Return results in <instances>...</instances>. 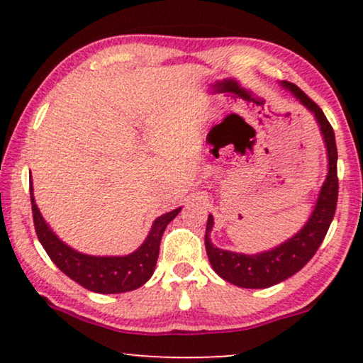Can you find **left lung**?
I'll return each mask as SVG.
<instances>
[{
  "label": "left lung",
  "mask_w": 363,
  "mask_h": 363,
  "mask_svg": "<svg viewBox=\"0 0 363 363\" xmlns=\"http://www.w3.org/2000/svg\"><path fill=\"white\" fill-rule=\"evenodd\" d=\"M279 84L314 116L327 152V175L319 190V195H317L314 210H312L306 225L289 240L267 251L245 255V252L228 251L215 246L210 238L215 218L213 215H208L205 245L213 271L231 284L246 287V289H264V287L279 284L287 277L296 274L297 271H301L311 261V257L319 250L320 242L324 241L327 230L334 220L337 195H339L334 128L330 127L320 107L314 101H311L296 84L287 81Z\"/></svg>",
  "instance_id": "8db88e82"
}]
</instances>
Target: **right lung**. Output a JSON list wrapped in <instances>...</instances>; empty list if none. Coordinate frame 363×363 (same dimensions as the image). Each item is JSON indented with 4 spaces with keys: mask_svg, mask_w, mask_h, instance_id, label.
I'll use <instances>...</instances> for the list:
<instances>
[{
    "mask_svg": "<svg viewBox=\"0 0 363 363\" xmlns=\"http://www.w3.org/2000/svg\"><path fill=\"white\" fill-rule=\"evenodd\" d=\"M33 220L38 240L51 261L64 274L76 281L86 289L99 294H118L128 292L145 284L150 279L160 251V240L168 223L182 211V206L158 216L148 231L145 241L135 251L125 256H92L67 246L51 226L44 221L39 208L34 201L31 182Z\"/></svg>",
    "mask_w": 363,
    "mask_h": 363,
    "instance_id": "add662e5",
    "label": "right lung"
}]
</instances>
